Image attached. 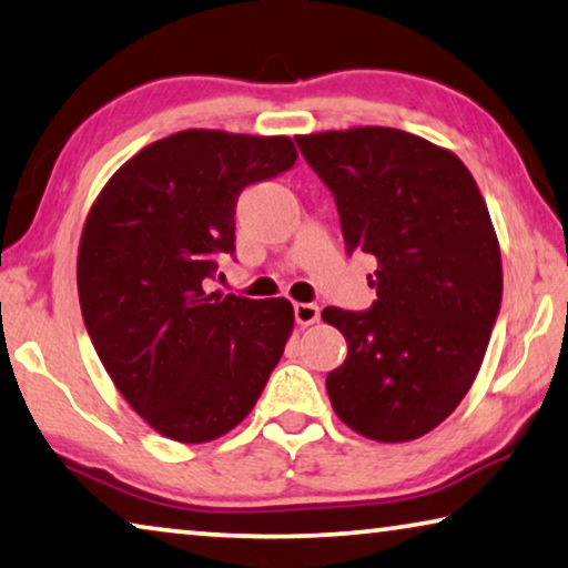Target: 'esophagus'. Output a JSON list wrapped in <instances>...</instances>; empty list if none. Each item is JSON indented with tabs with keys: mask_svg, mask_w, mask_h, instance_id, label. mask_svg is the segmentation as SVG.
I'll list each match as a JSON object with an SVG mask.
<instances>
[{
	"mask_svg": "<svg viewBox=\"0 0 568 568\" xmlns=\"http://www.w3.org/2000/svg\"><path fill=\"white\" fill-rule=\"evenodd\" d=\"M295 321H298V326H313V323H318L321 318V308L313 303H295Z\"/></svg>",
	"mask_w": 568,
	"mask_h": 568,
	"instance_id": "obj_1",
	"label": "esophagus"
}]
</instances>
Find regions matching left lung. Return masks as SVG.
Listing matches in <instances>:
<instances>
[{"label": "left lung", "instance_id": "left-lung-1", "mask_svg": "<svg viewBox=\"0 0 568 568\" xmlns=\"http://www.w3.org/2000/svg\"><path fill=\"white\" fill-rule=\"evenodd\" d=\"M336 196L346 250L376 257L372 311L323 308L346 362L326 389L338 419L376 443H412L465 399L503 298L500 245L453 151L386 125L295 136Z\"/></svg>", "mask_w": 568, "mask_h": 568}]
</instances>
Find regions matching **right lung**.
Instances as JSON below:
<instances>
[{
	"label": "right lung",
	"instance_id": "add662e5",
	"mask_svg": "<svg viewBox=\"0 0 568 568\" xmlns=\"http://www.w3.org/2000/svg\"><path fill=\"white\" fill-rule=\"evenodd\" d=\"M295 159L287 136L179 131L125 161L90 206L78 247L88 336L131 409L174 443L235 429L291 338V301L206 293V277L235 252L242 189Z\"/></svg>",
	"mask_w": 568,
	"mask_h": 568
}]
</instances>
